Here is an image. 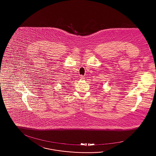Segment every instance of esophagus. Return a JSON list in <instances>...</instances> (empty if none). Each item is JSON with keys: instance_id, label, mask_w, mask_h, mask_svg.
<instances>
[{"instance_id": "1", "label": "esophagus", "mask_w": 156, "mask_h": 156, "mask_svg": "<svg viewBox=\"0 0 156 156\" xmlns=\"http://www.w3.org/2000/svg\"><path fill=\"white\" fill-rule=\"evenodd\" d=\"M80 78H81V80H85V77H84L83 76H82V75H81V76H80Z\"/></svg>"}]
</instances>
